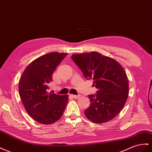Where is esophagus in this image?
Returning a JSON list of instances; mask_svg holds the SVG:
<instances>
[{
	"mask_svg": "<svg viewBox=\"0 0 152 152\" xmlns=\"http://www.w3.org/2000/svg\"><path fill=\"white\" fill-rule=\"evenodd\" d=\"M72 97H73V98H75V99H77V98H79L80 95H70Z\"/></svg>",
	"mask_w": 152,
	"mask_h": 152,
	"instance_id": "obj_1",
	"label": "esophagus"
}]
</instances>
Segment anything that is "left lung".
Segmentation results:
<instances>
[{"label":"left lung","mask_w":152,"mask_h":152,"mask_svg":"<svg viewBox=\"0 0 152 152\" xmlns=\"http://www.w3.org/2000/svg\"><path fill=\"white\" fill-rule=\"evenodd\" d=\"M72 59L87 80L92 79L98 89L89 95L90 105L84 114L88 120L104 124L116 116L129 96L128 78L116 61L97 52L73 54Z\"/></svg>","instance_id":"8db88e82"}]
</instances>
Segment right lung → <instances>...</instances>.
<instances>
[{"label": "right lung", "instance_id": "right-lung-1", "mask_svg": "<svg viewBox=\"0 0 152 152\" xmlns=\"http://www.w3.org/2000/svg\"><path fill=\"white\" fill-rule=\"evenodd\" d=\"M68 55L51 52L39 57L23 71L19 81V93L27 113L41 124L49 125L62 116L68 95L48 93L52 73Z\"/></svg>", "mask_w": 152, "mask_h": 152}]
</instances>
